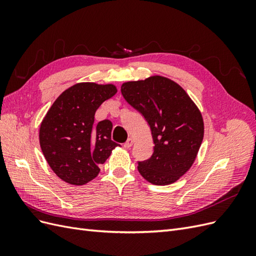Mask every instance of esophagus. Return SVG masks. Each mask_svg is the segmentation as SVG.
Masks as SVG:
<instances>
[{
    "label": "esophagus",
    "mask_w": 256,
    "mask_h": 256,
    "mask_svg": "<svg viewBox=\"0 0 256 256\" xmlns=\"http://www.w3.org/2000/svg\"><path fill=\"white\" fill-rule=\"evenodd\" d=\"M132 144H134V140L131 138H129L128 140L124 143V147H125V148H130V147L132 146Z\"/></svg>",
    "instance_id": "esophagus-1"
}]
</instances>
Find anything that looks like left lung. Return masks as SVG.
<instances>
[{"label": "left lung", "mask_w": 256, "mask_h": 256, "mask_svg": "<svg viewBox=\"0 0 256 256\" xmlns=\"http://www.w3.org/2000/svg\"><path fill=\"white\" fill-rule=\"evenodd\" d=\"M120 92L152 130L154 152L138 161V172L154 184L175 182L196 158L204 136L202 114L182 86L161 76L126 82Z\"/></svg>", "instance_id": "obj_1"}]
</instances>
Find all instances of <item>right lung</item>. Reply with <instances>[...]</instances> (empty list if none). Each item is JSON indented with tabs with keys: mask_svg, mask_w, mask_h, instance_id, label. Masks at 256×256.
Wrapping results in <instances>:
<instances>
[{
	"mask_svg": "<svg viewBox=\"0 0 256 256\" xmlns=\"http://www.w3.org/2000/svg\"><path fill=\"white\" fill-rule=\"evenodd\" d=\"M118 90L113 84L78 83L58 97L42 122L40 143L48 164L62 180L81 186L100 172L99 164L118 144L112 122L94 124L95 113Z\"/></svg>",
	"mask_w": 256,
	"mask_h": 256,
	"instance_id": "1",
	"label": "right lung"
}]
</instances>
